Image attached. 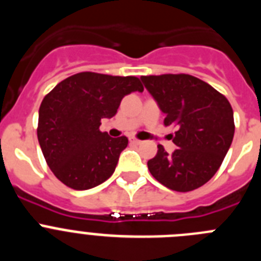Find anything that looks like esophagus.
Here are the masks:
<instances>
[{
	"instance_id": "obj_1",
	"label": "esophagus",
	"mask_w": 261,
	"mask_h": 261,
	"mask_svg": "<svg viewBox=\"0 0 261 261\" xmlns=\"http://www.w3.org/2000/svg\"><path fill=\"white\" fill-rule=\"evenodd\" d=\"M129 142H130V144H132V145H141L142 144L141 140H137V138H136V137H130V138H129Z\"/></svg>"
}]
</instances>
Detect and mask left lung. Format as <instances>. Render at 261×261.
Wrapping results in <instances>:
<instances>
[{
	"label": "left lung",
	"mask_w": 261,
	"mask_h": 261,
	"mask_svg": "<svg viewBox=\"0 0 261 261\" xmlns=\"http://www.w3.org/2000/svg\"><path fill=\"white\" fill-rule=\"evenodd\" d=\"M147 91L162 110L166 126L176 128L172 154L158 145L147 168L176 192H190L209 181L222 165L234 137L229 100L214 87L190 74L142 75Z\"/></svg>",
	"instance_id": "left-lung-1"
}]
</instances>
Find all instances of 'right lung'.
I'll return each instance as SVG.
<instances>
[{"instance_id": "1", "label": "right lung", "mask_w": 261, "mask_h": 261, "mask_svg": "<svg viewBox=\"0 0 261 261\" xmlns=\"http://www.w3.org/2000/svg\"><path fill=\"white\" fill-rule=\"evenodd\" d=\"M141 81L128 75L82 71L65 78L44 96L39 108L38 140L50 171L69 188L85 191L114 174L128 138L100 132V121L117 112Z\"/></svg>"}]
</instances>
